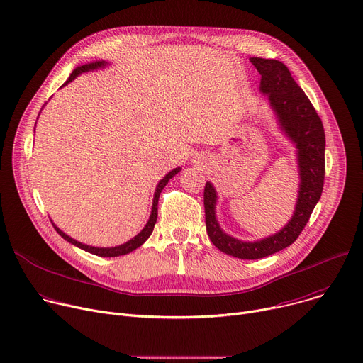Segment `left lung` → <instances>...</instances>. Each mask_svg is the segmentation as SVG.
Listing matches in <instances>:
<instances>
[{
    "mask_svg": "<svg viewBox=\"0 0 363 363\" xmlns=\"http://www.w3.org/2000/svg\"><path fill=\"white\" fill-rule=\"evenodd\" d=\"M250 62L262 77L259 91L268 96L281 133L295 146L300 182L289 221L277 233L252 242L236 239L221 228L216 216L218 194L211 182L206 184L204 208L208 238L223 253L239 259L267 257L292 245L318 203L324 184L325 136L323 123L308 96L282 62L262 57H250Z\"/></svg>",
    "mask_w": 363,
    "mask_h": 363,
    "instance_id": "left-lung-1",
    "label": "left lung"
}]
</instances>
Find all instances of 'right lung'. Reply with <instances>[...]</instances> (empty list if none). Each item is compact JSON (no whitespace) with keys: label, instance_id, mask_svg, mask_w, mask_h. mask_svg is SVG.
<instances>
[{"label":"right lung","instance_id":"right-lung-1","mask_svg":"<svg viewBox=\"0 0 363 363\" xmlns=\"http://www.w3.org/2000/svg\"><path fill=\"white\" fill-rule=\"evenodd\" d=\"M110 65V62H107V60H95V62H91V63H85V65H81V67H77L74 71H72V74L69 75V78L67 79V82H65L62 86H65V85H68L69 82H72L77 77H79L81 74H85V72H91V71H96V69H101V68H106V67H108ZM60 86V88H62ZM39 118V117H38ZM36 128V127H35ZM181 167H178V168H175V169H172V171H169L167 175H164L159 182H157V185H156V189H155V194H153V203H152V211H150V216H149V220H147V223H146V225L142 228V232L140 233H138L135 238H131L130 240H127L125 243H123V245H118V246H111V247H96V246H89V245H85V243H81V242H78V240H75L74 238H71V236H68L67 233L65 232H62V230L52 221V224H53V227H55V230L56 232L67 240V242H69L71 245H74V246H77V247H79V249H82V250H85V252H88V253H92V255H96V256H101V257H114V256H121V255H127V253H130V252H133V250H136L138 247H140L149 238H150V235H152V232H153V227H155V224H156V220H157V201H159V195H160V192H162V189L167 186V184L169 182V179L171 178H174L178 172H181Z\"/></svg>","mask_w":363,"mask_h":363}]
</instances>
